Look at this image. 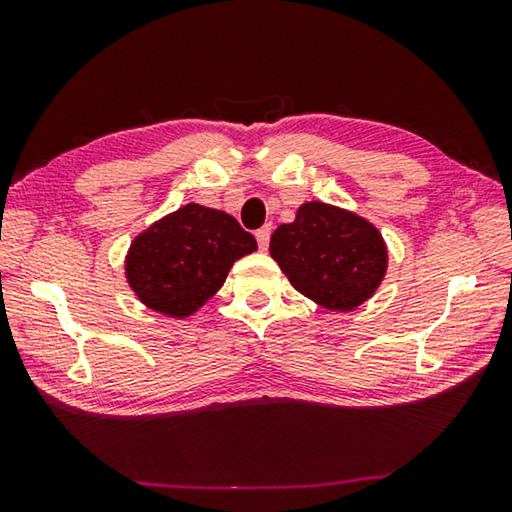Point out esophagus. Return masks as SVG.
<instances>
[{
  "label": "esophagus",
  "instance_id": "34e87169",
  "mask_svg": "<svg viewBox=\"0 0 512 512\" xmlns=\"http://www.w3.org/2000/svg\"><path fill=\"white\" fill-rule=\"evenodd\" d=\"M255 237H257L259 250H266L268 248V241H271V225H264V228H259L255 232Z\"/></svg>",
  "mask_w": 512,
  "mask_h": 512
}]
</instances>
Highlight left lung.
Instances as JSON below:
<instances>
[{"instance_id":"obj_1","label":"left lung","mask_w":512,"mask_h":512,"mask_svg":"<svg viewBox=\"0 0 512 512\" xmlns=\"http://www.w3.org/2000/svg\"><path fill=\"white\" fill-rule=\"evenodd\" d=\"M268 250L293 289L332 311H352L372 298L388 266L375 225L320 201L300 205L296 221L273 232Z\"/></svg>"}]
</instances>
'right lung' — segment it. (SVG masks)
Masks as SVG:
<instances>
[{"label": "right lung", "mask_w": 512, "mask_h": 512, "mask_svg": "<svg viewBox=\"0 0 512 512\" xmlns=\"http://www.w3.org/2000/svg\"><path fill=\"white\" fill-rule=\"evenodd\" d=\"M257 250L235 216L189 203L137 235L126 280L146 307L187 318L223 287L232 264Z\"/></svg>", "instance_id": "1"}]
</instances>
